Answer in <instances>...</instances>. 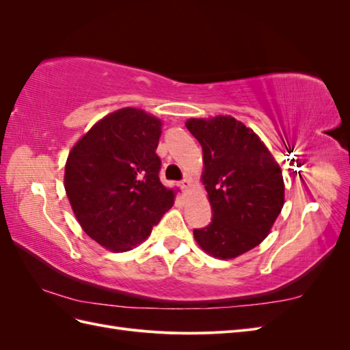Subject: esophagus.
<instances>
[{
    "instance_id": "1",
    "label": "esophagus",
    "mask_w": 350,
    "mask_h": 350,
    "mask_svg": "<svg viewBox=\"0 0 350 350\" xmlns=\"http://www.w3.org/2000/svg\"><path fill=\"white\" fill-rule=\"evenodd\" d=\"M179 187H181L183 189H188V188H189V181H188V179H187V178L183 179V181L179 183Z\"/></svg>"
}]
</instances>
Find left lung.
<instances>
[{"label":"left lung","mask_w":350,"mask_h":350,"mask_svg":"<svg viewBox=\"0 0 350 350\" xmlns=\"http://www.w3.org/2000/svg\"><path fill=\"white\" fill-rule=\"evenodd\" d=\"M203 149V184L213 211L194 229L207 254L235 258L269 235L284 201L280 166L260 137L232 116L185 122Z\"/></svg>","instance_id":"obj_1"}]
</instances>
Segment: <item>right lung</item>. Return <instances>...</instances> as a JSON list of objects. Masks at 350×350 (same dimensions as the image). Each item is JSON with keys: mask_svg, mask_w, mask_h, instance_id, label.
<instances>
[{"mask_svg": "<svg viewBox=\"0 0 350 350\" xmlns=\"http://www.w3.org/2000/svg\"><path fill=\"white\" fill-rule=\"evenodd\" d=\"M162 122L124 108L94 124L72 147L64 187L80 226L112 251H129L149 237L174 204L159 179L156 149Z\"/></svg>", "mask_w": 350, "mask_h": 350, "instance_id": "1", "label": "right lung"}]
</instances>
